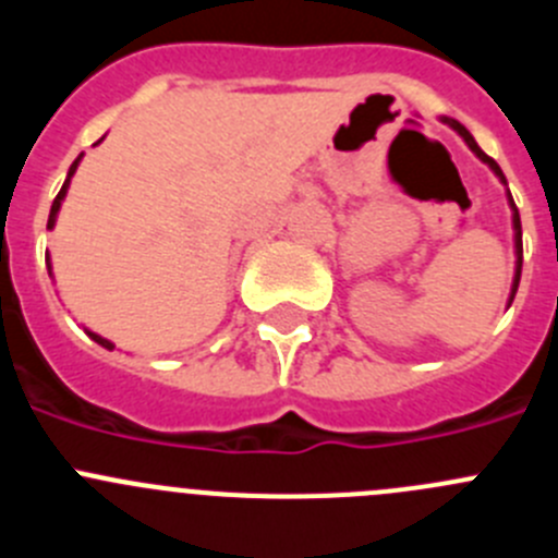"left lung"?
<instances>
[{"label": "left lung", "instance_id": "1", "mask_svg": "<svg viewBox=\"0 0 558 558\" xmlns=\"http://www.w3.org/2000/svg\"><path fill=\"white\" fill-rule=\"evenodd\" d=\"M439 121L451 126V130L457 132L464 143H468V149L473 151V155H476L478 160H482L484 166H487L489 171L500 179V185L506 187V177H504V171H500V166L493 160V157H487L482 149H478V143L473 141V135H470V132L464 130L457 119L439 116ZM506 202H509V209H512V232H514V276H512V290H509V299H506V306H512L514 293H518V284H520V270H523V229H520V213H518V207H514V198H512V193H509V187H506Z\"/></svg>", "mask_w": 558, "mask_h": 558}]
</instances>
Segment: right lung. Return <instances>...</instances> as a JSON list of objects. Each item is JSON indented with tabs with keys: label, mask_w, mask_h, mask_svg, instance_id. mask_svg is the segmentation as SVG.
<instances>
[{
	"label": "right lung",
	"mask_w": 558,
	"mask_h": 558,
	"mask_svg": "<svg viewBox=\"0 0 558 558\" xmlns=\"http://www.w3.org/2000/svg\"><path fill=\"white\" fill-rule=\"evenodd\" d=\"M101 141H105V137H101ZM80 162H82V155L76 157L74 162H71V168H69V177H65L63 187H60L58 198H54V202H52V209H49V221H46V229H54V223H58V213H60V207H63V202H65V193H69V185H71V177H74V173H76V166H80ZM46 270H49V276H52V279H54V274H52V257H49V254H46ZM82 329H85V335H88L90 340H94V342H99L101 349H107V351H112V349H116V342H110V340H107V337L96 335V331H90L88 326H82Z\"/></svg>",
	"instance_id": "add662e5"
}]
</instances>
